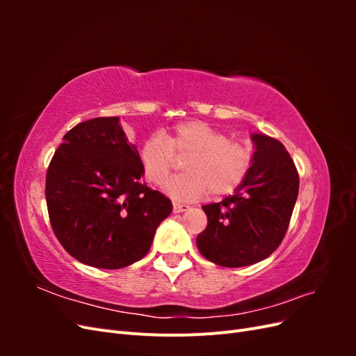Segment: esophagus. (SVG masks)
Wrapping results in <instances>:
<instances>
[{"label":"esophagus","mask_w":356,"mask_h":356,"mask_svg":"<svg viewBox=\"0 0 356 356\" xmlns=\"http://www.w3.org/2000/svg\"><path fill=\"white\" fill-rule=\"evenodd\" d=\"M188 209H190L188 204H184V203H178V202H175V203H174V212H175V213L184 212V211H188Z\"/></svg>","instance_id":"34e87169"}]
</instances>
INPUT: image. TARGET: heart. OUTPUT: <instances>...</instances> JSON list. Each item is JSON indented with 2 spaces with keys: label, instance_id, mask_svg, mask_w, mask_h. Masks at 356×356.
<instances>
[{
  "label": "heart",
  "instance_id": "obj_1",
  "mask_svg": "<svg viewBox=\"0 0 356 356\" xmlns=\"http://www.w3.org/2000/svg\"><path fill=\"white\" fill-rule=\"evenodd\" d=\"M175 154L188 156L186 174L172 178L165 191L177 200H199L212 191L229 196L238 190L252 166V153L246 145L230 141L220 129L202 120H187L170 129L168 138L149 135L139 148V163L145 178L163 186L175 165Z\"/></svg>",
  "mask_w": 356,
  "mask_h": 356
}]
</instances>
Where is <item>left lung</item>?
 Masks as SVG:
<instances>
[{
    "label": "left lung",
    "instance_id": "left-lung-1",
    "mask_svg": "<svg viewBox=\"0 0 356 356\" xmlns=\"http://www.w3.org/2000/svg\"><path fill=\"white\" fill-rule=\"evenodd\" d=\"M242 186L222 202L204 204L208 225L197 236L207 260L243 267L264 260L281 245L298 196V172L285 147L261 134Z\"/></svg>",
    "mask_w": 356,
    "mask_h": 356
}]
</instances>
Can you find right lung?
I'll return each instance as SVG.
<instances>
[{
    "mask_svg": "<svg viewBox=\"0 0 356 356\" xmlns=\"http://www.w3.org/2000/svg\"><path fill=\"white\" fill-rule=\"evenodd\" d=\"M143 175L118 117L92 118L65 134L47 169L46 202L51 229L75 260L114 270L147 255L172 202Z\"/></svg>",
    "mask_w": 356,
    "mask_h": 356,
    "instance_id": "add662e5",
    "label": "right lung"
}]
</instances>
